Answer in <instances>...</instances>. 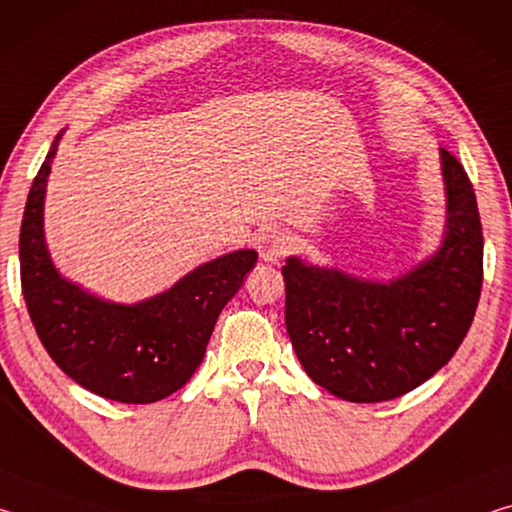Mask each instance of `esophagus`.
Wrapping results in <instances>:
<instances>
[{
	"mask_svg": "<svg viewBox=\"0 0 512 512\" xmlns=\"http://www.w3.org/2000/svg\"><path fill=\"white\" fill-rule=\"evenodd\" d=\"M291 250V237L282 230H266L259 237V257L268 264H277Z\"/></svg>",
	"mask_w": 512,
	"mask_h": 512,
	"instance_id": "obj_1",
	"label": "esophagus"
}]
</instances>
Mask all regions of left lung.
<instances>
[{"mask_svg":"<svg viewBox=\"0 0 512 512\" xmlns=\"http://www.w3.org/2000/svg\"><path fill=\"white\" fill-rule=\"evenodd\" d=\"M447 216L438 250L391 280L289 257L284 320L307 375L345 402H386L454 357L483 282V232L470 178L440 149Z\"/></svg>","mask_w":512,"mask_h":512,"instance_id":"obj_1","label":"left lung"}]
</instances>
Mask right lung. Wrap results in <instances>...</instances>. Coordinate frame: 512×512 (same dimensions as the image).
<instances>
[{"label": "right lung", "instance_id": "1", "mask_svg": "<svg viewBox=\"0 0 512 512\" xmlns=\"http://www.w3.org/2000/svg\"><path fill=\"white\" fill-rule=\"evenodd\" d=\"M60 137L63 131L33 180L20 228L22 293L33 327L56 366L94 395L124 404L164 400L201 366L216 318L257 253L246 248L216 257L133 305L65 280L45 239L47 178Z\"/></svg>", "mask_w": 512, "mask_h": 512}]
</instances>
